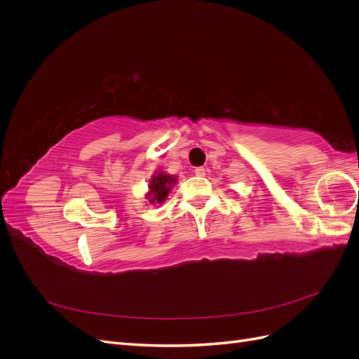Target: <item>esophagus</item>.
<instances>
[{
  "label": "esophagus",
  "mask_w": 359,
  "mask_h": 359,
  "mask_svg": "<svg viewBox=\"0 0 359 359\" xmlns=\"http://www.w3.org/2000/svg\"><path fill=\"white\" fill-rule=\"evenodd\" d=\"M194 173H196L198 177H203L205 175V169L203 168H196V169H194Z\"/></svg>",
  "instance_id": "34e87169"
}]
</instances>
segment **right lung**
<instances>
[{
    "instance_id": "add662e5",
    "label": "right lung",
    "mask_w": 359,
    "mask_h": 359,
    "mask_svg": "<svg viewBox=\"0 0 359 359\" xmlns=\"http://www.w3.org/2000/svg\"><path fill=\"white\" fill-rule=\"evenodd\" d=\"M175 184H177L175 175H169V173H166V172L157 170L149 178L148 191L145 194V198L148 199L149 203L160 205L168 199L169 193Z\"/></svg>"
}]
</instances>
